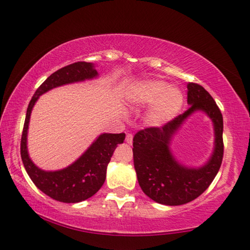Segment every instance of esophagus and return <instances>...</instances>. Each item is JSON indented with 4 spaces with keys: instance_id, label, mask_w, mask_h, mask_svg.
<instances>
[{
    "instance_id": "34e87169",
    "label": "esophagus",
    "mask_w": 250,
    "mask_h": 250,
    "mask_svg": "<svg viewBox=\"0 0 250 250\" xmlns=\"http://www.w3.org/2000/svg\"><path fill=\"white\" fill-rule=\"evenodd\" d=\"M126 142H127L128 144H132L133 143V135L132 134H127V135H126Z\"/></svg>"
}]
</instances>
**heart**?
<instances>
[{
    "mask_svg": "<svg viewBox=\"0 0 250 250\" xmlns=\"http://www.w3.org/2000/svg\"><path fill=\"white\" fill-rule=\"evenodd\" d=\"M128 101L134 106L146 107V122L152 127H162L173 121L182 110L184 95L177 86H168L164 81L146 80L133 85Z\"/></svg>",
    "mask_w": 250,
    "mask_h": 250,
    "instance_id": "b5f03b06",
    "label": "heart"
}]
</instances>
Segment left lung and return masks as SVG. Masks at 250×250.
I'll use <instances>...</instances> for the list:
<instances>
[{
  "mask_svg": "<svg viewBox=\"0 0 250 250\" xmlns=\"http://www.w3.org/2000/svg\"><path fill=\"white\" fill-rule=\"evenodd\" d=\"M187 104L183 115L162 127H149L135 134L133 157L139 185L151 200L164 205L189 203L208 189L215 178L223 158V118L214 99L203 86L188 83ZM201 111L211 119L215 146L208 161L200 167H189L173 155V137L187 119Z\"/></svg>",
  "mask_w": 250,
  "mask_h": 250,
  "instance_id": "obj_1",
  "label": "left lung"
}]
</instances>
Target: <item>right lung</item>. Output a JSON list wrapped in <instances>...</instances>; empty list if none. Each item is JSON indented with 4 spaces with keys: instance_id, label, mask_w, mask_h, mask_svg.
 I'll return each mask as SVG.
<instances>
[{
    "instance_id": "right-lung-1",
    "label": "right lung",
    "mask_w": 250,
    "mask_h": 250,
    "mask_svg": "<svg viewBox=\"0 0 250 250\" xmlns=\"http://www.w3.org/2000/svg\"><path fill=\"white\" fill-rule=\"evenodd\" d=\"M98 77L99 74L93 63L77 62L60 68L49 75L36 90L27 109L20 147L24 169L32 183L42 193L63 203H79L85 201L100 189L106 180L107 166L111 155L118 144L124 142L125 133L100 134L73 164L63 169L49 171L37 167L29 157L27 136L30 115L39 97L49 90L71 83L93 80Z\"/></svg>"
}]
</instances>
